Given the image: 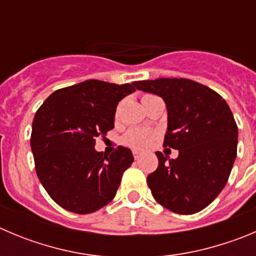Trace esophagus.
<instances>
[{
	"label": "esophagus",
	"instance_id": "esophagus-1",
	"mask_svg": "<svg viewBox=\"0 0 256 256\" xmlns=\"http://www.w3.org/2000/svg\"><path fill=\"white\" fill-rule=\"evenodd\" d=\"M133 157H134V160H138V158L140 157V152H138V150H133Z\"/></svg>",
	"mask_w": 256,
	"mask_h": 256
}]
</instances>
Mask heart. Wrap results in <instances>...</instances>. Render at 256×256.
Masks as SVG:
<instances>
[{
	"instance_id": "b5f03b06",
	"label": "heart",
	"mask_w": 256,
	"mask_h": 256,
	"mask_svg": "<svg viewBox=\"0 0 256 256\" xmlns=\"http://www.w3.org/2000/svg\"><path fill=\"white\" fill-rule=\"evenodd\" d=\"M144 98V96H143ZM156 133L147 130H132L126 133L123 138V142L128 147L134 148V150H147L153 144L156 140Z\"/></svg>"
}]
</instances>
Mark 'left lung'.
Here are the masks:
<instances>
[{
  "label": "left lung",
  "instance_id": "1",
  "mask_svg": "<svg viewBox=\"0 0 256 256\" xmlns=\"http://www.w3.org/2000/svg\"><path fill=\"white\" fill-rule=\"evenodd\" d=\"M134 85L164 100L168 126L163 146L178 150L176 160L156 152L158 167L147 177L153 197L181 215L204 210L222 191L235 162L238 126L231 109L212 89L184 78Z\"/></svg>",
  "mask_w": 256,
  "mask_h": 256
}]
</instances>
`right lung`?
<instances>
[{
    "label": "right lung",
    "instance_id": "1",
    "mask_svg": "<svg viewBox=\"0 0 256 256\" xmlns=\"http://www.w3.org/2000/svg\"><path fill=\"white\" fill-rule=\"evenodd\" d=\"M133 84L85 80L54 92L32 122L31 150L38 180L48 196L72 212H94L108 205L133 163L132 150L119 146L96 152V138L114 128L119 102Z\"/></svg>",
    "mask_w": 256,
    "mask_h": 256
}]
</instances>
